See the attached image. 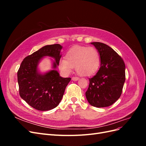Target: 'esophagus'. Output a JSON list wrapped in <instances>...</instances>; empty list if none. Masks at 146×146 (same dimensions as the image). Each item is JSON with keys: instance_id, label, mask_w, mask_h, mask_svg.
<instances>
[{"instance_id": "obj_1", "label": "esophagus", "mask_w": 146, "mask_h": 146, "mask_svg": "<svg viewBox=\"0 0 146 146\" xmlns=\"http://www.w3.org/2000/svg\"><path fill=\"white\" fill-rule=\"evenodd\" d=\"M79 79V78L78 77H72V80H73V81H77V80H78Z\"/></svg>"}]
</instances>
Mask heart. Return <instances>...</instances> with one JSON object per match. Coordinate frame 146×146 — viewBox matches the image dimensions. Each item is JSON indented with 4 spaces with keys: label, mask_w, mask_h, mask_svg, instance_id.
I'll use <instances>...</instances> for the list:
<instances>
[{
    "label": "heart",
    "mask_w": 146,
    "mask_h": 146,
    "mask_svg": "<svg viewBox=\"0 0 146 146\" xmlns=\"http://www.w3.org/2000/svg\"><path fill=\"white\" fill-rule=\"evenodd\" d=\"M65 58L58 63L60 71L64 75H69L75 67L79 75L89 76L98 70L100 65L99 53L92 47H74L66 53Z\"/></svg>",
    "instance_id": "heart-1"
}]
</instances>
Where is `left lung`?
Here are the masks:
<instances>
[{"label":"left lung","instance_id":"left-lung-1","mask_svg":"<svg viewBox=\"0 0 146 146\" xmlns=\"http://www.w3.org/2000/svg\"><path fill=\"white\" fill-rule=\"evenodd\" d=\"M100 58V67L90 78L86 92L87 100L98 108L113 104L122 94L125 80V66L121 57L111 47L102 42H93Z\"/></svg>","mask_w":146,"mask_h":146}]
</instances>
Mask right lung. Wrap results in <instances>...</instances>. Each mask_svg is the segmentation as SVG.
<instances>
[{"label":"right lung","mask_w":146,"mask_h":146,"mask_svg":"<svg viewBox=\"0 0 146 146\" xmlns=\"http://www.w3.org/2000/svg\"><path fill=\"white\" fill-rule=\"evenodd\" d=\"M62 46L58 44L47 45L26 56L17 71L19 95L31 107L39 111L56 107L62 99L70 78L60 76L56 70L61 58ZM54 58L52 69L46 73L38 71V63L44 57Z\"/></svg>","instance_id":"add662e5"}]
</instances>
